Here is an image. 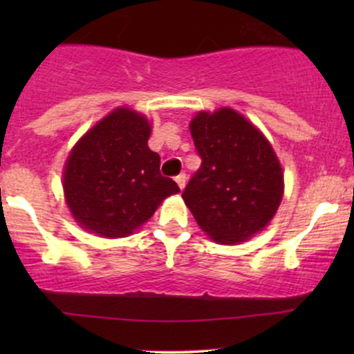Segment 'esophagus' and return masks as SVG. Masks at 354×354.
Here are the masks:
<instances>
[{
    "mask_svg": "<svg viewBox=\"0 0 354 354\" xmlns=\"http://www.w3.org/2000/svg\"><path fill=\"white\" fill-rule=\"evenodd\" d=\"M174 181L178 183L180 189H183V188H185V185H186V174L185 173H180L176 178H174Z\"/></svg>",
    "mask_w": 354,
    "mask_h": 354,
    "instance_id": "34e87169",
    "label": "esophagus"
}]
</instances>
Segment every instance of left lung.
<instances>
[{
  "mask_svg": "<svg viewBox=\"0 0 354 354\" xmlns=\"http://www.w3.org/2000/svg\"><path fill=\"white\" fill-rule=\"evenodd\" d=\"M201 166L183 200L211 239L234 245L261 231L283 198V169L270 141L231 108L200 111L189 124Z\"/></svg>",
  "mask_w": 354,
  "mask_h": 354,
  "instance_id": "obj_1",
  "label": "left lung"
}]
</instances>
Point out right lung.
I'll return each instance as SVG.
<instances>
[{"label":"right lung","instance_id":"obj_1","mask_svg":"<svg viewBox=\"0 0 354 354\" xmlns=\"http://www.w3.org/2000/svg\"><path fill=\"white\" fill-rule=\"evenodd\" d=\"M149 135L151 124L143 115L116 108L75 145L64 165L63 189L81 228L103 238L129 236L165 198L180 193L160 173Z\"/></svg>","mask_w":354,"mask_h":354}]
</instances>
